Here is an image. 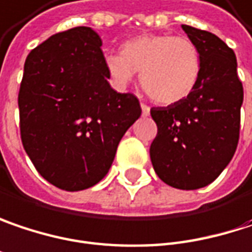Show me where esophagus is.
<instances>
[{
  "mask_svg": "<svg viewBox=\"0 0 252 252\" xmlns=\"http://www.w3.org/2000/svg\"><path fill=\"white\" fill-rule=\"evenodd\" d=\"M141 114H143V117H149L150 115V106L144 102H141Z\"/></svg>",
  "mask_w": 252,
  "mask_h": 252,
  "instance_id": "esophagus-1",
  "label": "esophagus"
}]
</instances>
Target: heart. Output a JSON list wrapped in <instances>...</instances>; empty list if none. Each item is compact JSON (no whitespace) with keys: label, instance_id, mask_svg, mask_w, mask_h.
<instances>
[{"label":"heart","instance_id":"1","mask_svg":"<svg viewBox=\"0 0 252 252\" xmlns=\"http://www.w3.org/2000/svg\"><path fill=\"white\" fill-rule=\"evenodd\" d=\"M105 67L118 86H126L140 72L146 94L158 103L188 98L200 78V52L185 35L143 34L126 40L120 55H106Z\"/></svg>","mask_w":252,"mask_h":252}]
</instances>
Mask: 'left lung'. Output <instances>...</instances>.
<instances>
[{"instance_id": "1", "label": "left lung", "mask_w": 252, "mask_h": 252, "mask_svg": "<svg viewBox=\"0 0 252 252\" xmlns=\"http://www.w3.org/2000/svg\"><path fill=\"white\" fill-rule=\"evenodd\" d=\"M182 27L200 52V78L183 101L151 108L157 135L150 157L166 185L194 190L212 183L237 150L244 89L234 50L209 32Z\"/></svg>"}]
</instances>
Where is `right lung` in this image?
<instances>
[{"label": "right lung", "mask_w": 252, "mask_h": 252, "mask_svg": "<svg viewBox=\"0 0 252 252\" xmlns=\"http://www.w3.org/2000/svg\"><path fill=\"white\" fill-rule=\"evenodd\" d=\"M101 38L89 27L49 37L24 63L20 134L35 170L62 190L102 180L126 131L141 115L135 95L109 83Z\"/></svg>", "instance_id": "obj_1"}]
</instances>
